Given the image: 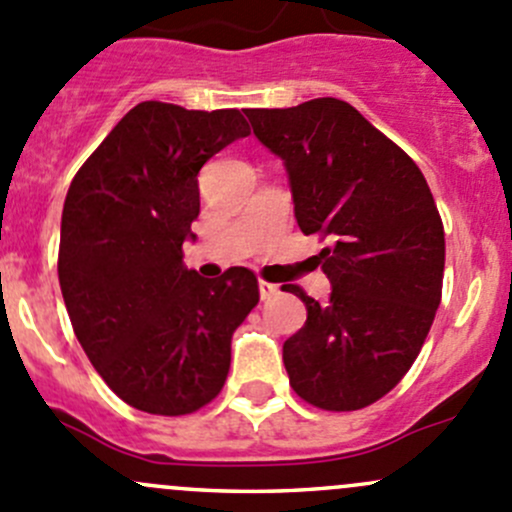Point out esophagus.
Wrapping results in <instances>:
<instances>
[{"label":"esophagus","instance_id":"1","mask_svg":"<svg viewBox=\"0 0 512 512\" xmlns=\"http://www.w3.org/2000/svg\"><path fill=\"white\" fill-rule=\"evenodd\" d=\"M277 294H280V287L270 285V282H260V299H262V302H270V299H275Z\"/></svg>","mask_w":512,"mask_h":512}]
</instances>
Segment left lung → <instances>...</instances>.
Segmentation results:
<instances>
[{"label": "left lung", "mask_w": 512, "mask_h": 512, "mask_svg": "<svg viewBox=\"0 0 512 512\" xmlns=\"http://www.w3.org/2000/svg\"><path fill=\"white\" fill-rule=\"evenodd\" d=\"M287 170L294 218L329 247L319 304L282 347L292 389L312 406L356 411L389 394L421 352L441 304L446 240L418 165L339 98L245 111Z\"/></svg>", "instance_id": "obj_1"}]
</instances>
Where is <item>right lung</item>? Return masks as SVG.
Wrapping results in <instances>:
<instances>
[{
  "label": "right lung",
  "instance_id": "1",
  "mask_svg": "<svg viewBox=\"0 0 512 512\" xmlns=\"http://www.w3.org/2000/svg\"><path fill=\"white\" fill-rule=\"evenodd\" d=\"M250 136L235 108L133 106L81 165L61 213L59 285L76 339L108 389L146 414L210 404L260 292L245 267L205 280L183 265L198 173Z\"/></svg>",
  "mask_w": 512,
  "mask_h": 512
}]
</instances>
